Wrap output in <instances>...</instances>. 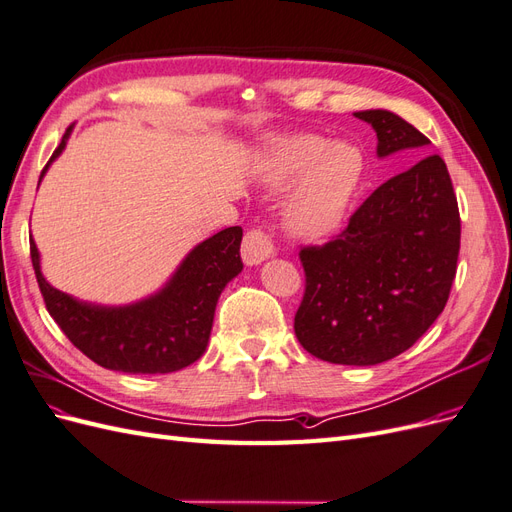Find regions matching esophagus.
<instances>
[{"mask_svg":"<svg viewBox=\"0 0 512 512\" xmlns=\"http://www.w3.org/2000/svg\"><path fill=\"white\" fill-rule=\"evenodd\" d=\"M273 254V243L269 235H265L260 228L247 230V235L243 237L241 245V256L245 260V265H260L262 260H267Z\"/></svg>","mask_w":512,"mask_h":512,"instance_id":"esophagus-1","label":"esophagus"}]
</instances>
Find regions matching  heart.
I'll use <instances>...</instances> for the list:
<instances>
[{
  "label": "heart",
  "mask_w": 512,
  "mask_h": 512,
  "mask_svg": "<svg viewBox=\"0 0 512 512\" xmlns=\"http://www.w3.org/2000/svg\"><path fill=\"white\" fill-rule=\"evenodd\" d=\"M308 175L286 205V224L299 237H329L348 218L365 175V158L352 143L331 145L320 136H290L277 145L271 168L275 183Z\"/></svg>",
  "instance_id": "b5f03b06"
}]
</instances>
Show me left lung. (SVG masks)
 I'll list each match as a JSON object with an SVG mask.
<instances>
[{
	"mask_svg": "<svg viewBox=\"0 0 512 512\" xmlns=\"http://www.w3.org/2000/svg\"><path fill=\"white\" fill-rule=\"evenodd\" d=\"M354 117L376 130L378 158L429 145L391 111ZM459 239L457 196L440 156L384 181L335 239L301 247L305 294L294 314L301 346L337 365H378L406 352L442 314Z\"/></svg>",
	"mask_w": 512,
	"mask_h": 512,
	"instance_id": "left-lung-1",
	"label": "left lung"
}]
</instances>
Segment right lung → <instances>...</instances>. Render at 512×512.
I'll use <instances>...</instances> for the list:
<instances>
[{
	"mask_svg": "<svg viewBox=\"0 0 512 512\" xmlns=\"http://www.w3.org/2000/svg\"><path fill=\"white\" fill-rule=\"evenodd\" d=\"M68 136L70 128L40 179L64 151ZM241 237V226L220 230L183 258L162 290L119 307L76 301L53 288L40 271L34 239H29V250L46 309L85 356L123 374H170L192 365L207 350L215 305L226 284L243 269Z\"/></svg>",
	"mask_w": 512,
	"mask_h": 512,
	"instance_id": "add662e5",
	"label": "right lung"
}]
</instances>
